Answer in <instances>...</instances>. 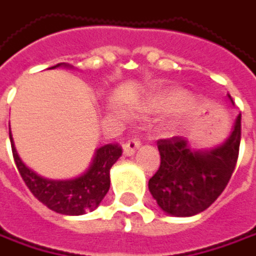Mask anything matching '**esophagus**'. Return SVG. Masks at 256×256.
Masks as SVG:
<instances>
[{"instance_id": "esophagus-1", "label": "esophagus", "mask_w": 256, "mask_h": 256, "mask_svg": "<svg viewBox=\"0 0 256 256\" xmlns=\"http://www.w3.org/2000/svg\"><path fill=\"white\" fill-rule=\"evenodd\" d=\"M140 148V142L138 139L128 140V143L123 146V154L124 156H133L136 153V150Z\"/></svg>"}]
</instances>
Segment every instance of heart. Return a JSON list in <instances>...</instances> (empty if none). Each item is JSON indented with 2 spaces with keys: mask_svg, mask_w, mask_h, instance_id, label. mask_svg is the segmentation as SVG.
I'll use <instances>...</instances> for the list:
<instances>
[{
  "mask_svg": "<svg viewBox=\"0 0 256 256\" xmlns=\"http://www.w3.org/2000/svg\"><path fill=\"white\" fill-rule=\"evenodd\" d=\"M190 96L186 92H169V93H159V94L149 96L143 108L149 112H162V113H179L184 112L190 103Z\"/></svg>",
  "mask_w": 256,
  "mask_h": 256,
  "instance_id": "heart-1",
  "label": "heart"
}]
</instances>
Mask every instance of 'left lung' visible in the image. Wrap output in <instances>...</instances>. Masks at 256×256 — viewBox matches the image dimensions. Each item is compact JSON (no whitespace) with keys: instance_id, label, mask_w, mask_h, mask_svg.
<instances>
[{"instance_id":"8db88e82","label":"left lung","mask_w":256,"mask_h":256,"mask_svg":"<svg viewBox=\"0 0 256 256\" xmlns=\"http://www.w3.org/2000/svg\"><path fill=\"white\" fill-rule=\"evenodd\" d=\"M239 143L240 114L228 139L214 149H194L189 140L179 136L159 140L160 166L150 178L149 190L162 210L186 218L208 209L224 192L235 170Z\"/></svg>"}]
</instances>
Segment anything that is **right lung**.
I'll list each match as a JSON object with an SVG mask.
<instances>
[{
	"label": "right lung",
	"mask_w": 256,
	"mask_h": 256,
	"mask_svg": "<svg viewBox=\"0 0 256 256\" xmlns=\"http://www.w3.org/2000/svg\"><path fill=\"white\" fill-rule=\"evenodd\" d=\"M60 66L70 67L66 62H60L51 68ZM10 140L18 172L31 194L51 210L72 216L84 215L87 210H94L100 205L110 189V169L122 156L120 146L104 144L96 150L93 160L83 174L74 179L54 180L36 173L21 160L14 146L11 130Z\"/></svg>",
	"instance_id": "1"
}]
</instances>
